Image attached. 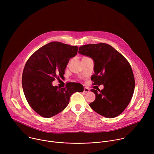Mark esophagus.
Returning <instances> with one entry per match:
<instances>
[{"label": "esophagus", "instance_id": "esophagus-1", "mask_svg": "<svg viewBox=\"0 0 154 154\" xmlns=\"http://www.w3.org/2000/svg\"><path fill=\"white\" fill-rule=\"evenodd\" d=\"M90 91V90L88 88H84V89H83V92L84 93H88Z\"/></svg>", "mask_w": 154, "mask_h": 154}]
</instances>
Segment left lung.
<instances>
[{"mask_svg":"<svg viewBox=\"0 0 154 154\" xmlns=\"http://www.w3.org/2000/svg\"><path fill=\"white\" fill-rule=\"evenodd\" d=\"M79 53L94 60L93 85H103V89L91 90L96 99L90 103L98 114L113 118L121 114L132 98L135 79L127 59L110 45L105 43L82 46Z\"/></svg>","mask_w":154,"mask_h":154,"instance_id":"obj_1","label":"left lung"}]
</instances>
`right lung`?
<instances>
[{"label":"right lung","mask_w":154,"mask_h":154,"mask_svg":"<svg viewBox=\"0 0 154 154\" xmlns=\"http://www.w3.org/2000/svg\"><path fill=\"white\" fill-rule=\"evenodd\" d=\"M78 47L60 42H51L34 52L24 68L22 85L25 97L33 110L44 118L61 112L69 102L71 96L83 91L78 83H70L63 88L52 85L55 79L63 77L71 58Z\"/></svg>","instance_id":"obj_1"}]
</instances>
